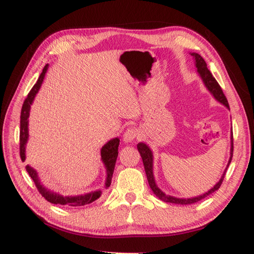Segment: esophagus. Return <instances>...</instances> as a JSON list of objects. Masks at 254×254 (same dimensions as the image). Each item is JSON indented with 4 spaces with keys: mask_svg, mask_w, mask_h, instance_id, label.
Wrapping results in <instances>:
<instances>
[{
    "mask_svg": "<svg viewBox=\"0 0 254 254\" xmlns=\"http://www.w3.org/2000/svg\"><path fill=\"white\" fill-rule=\"evenodd\" d=\"M138 136H139V134H138V131L136 130V128L130 127V128H127L126 132H124L123 141L126 143H132L133 141H135L136 138H138Z\"/></svg>",
    "mask_w": 254,
    "mask_h": 254,
    "instance_id": "esophagus-1",
    "label": "esophagus"
}]
</instances>
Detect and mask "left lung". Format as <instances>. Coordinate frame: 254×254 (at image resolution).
I'll return each mask as SVG.
<instances>
[{"label":"left lung","mask_w":254,"mask_h":254,"mask_svg":"<svg viewBox=\"0 0 254 254\" xmlns=\"http://www.w3.org/2000/svg\"><path fill=\"white\" fill-rule=\"evenodd\" d=\"M190 55L193 57L194 59V64H195V67H196V71L199 75V77L202 78L203 83L205 85V87L208 89V91L210 94L213 95V97L215 99H216L220 104L224 105L226 108H228L229 109V105H228V101L227 98H226V96L223 93V89L220 88L219 84L217 83V80L215 79V77L212 75V73L209 72V69L207 68V64L206 62L204 61V59L198 55V53H190ZM230 157L228 160V164L227 167H226V169L224 171V174L220 177L219 181L215 185L212 189H210L209 191L203 193L202 195H198V196H194L191 198H180V197H175V196H171L168 195V194L164 193L163 191L160 190V189L156 185V181H155V178H154V174H153V163H154V157H153V152L150 150V148L148 147V145H146L145 143H138L137 144V149L139 154H141V157L143 159V164H144V168H145V172H146V177H147V180H148V185L152 189L154 194L158 198H160L161 201L167 202V203H174V204H180V205H189V204H193V203H196L198 201H201V199L205 198L209 194L214 193L215 191H217L220 185H222V182L225 178V174L226 171H227V168L229 167V164L231 163V159H233V152H234V139H233V132H231V136H230Z\"/></svg>","instance_id":"obj_1"}]
</instances>
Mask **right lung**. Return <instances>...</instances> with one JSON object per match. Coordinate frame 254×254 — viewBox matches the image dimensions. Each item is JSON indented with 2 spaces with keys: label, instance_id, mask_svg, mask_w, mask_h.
Returning a JSON list of instances; mask_svg holds the SVG:
<instances>
[{
  "label": "right lung",
  "instance_id": "right-lung-1",
  "mask_svg": "<svg viewBox=\"0 0 254 254\" xmlns=\"http://www.w3.org/2000/svg\"><path fill=\"white\" fill-rule=\"evenodd\" d=\"M48 69V64L42 69L39 78H38L37 83L34 85V87L31 88L29 91L28 96L24 101L23 108H21V113H20V133H19V153H20V158L23 161L26 159V144L28 142V118H29V112H30V106L34 101L35 97L38 91H39L41 84L44 82L45 75ZM119 144H120V139L118 137L110 139L109 142L106 143L104 146H102L100 153H101V160L102 164L105 165L107 177H106V182H105V188H109L111 185V179L113 171H115V166L116 161L118 158V147ZM26 170L28 172L30 178L34 180L35 185L38 189V191L44 196L48 202L52 204H60V205H67V206H84L86 204L93 203L96 201L97 198H99L101 195V191H91L86 194H80V195H74V196H63L61 194L57 192H53L49 189L46 188L42 185L39 177H38V172L30 167L29 165L26 166Z\"/></svg>",
  "mask_w": 254,
  "mask_h": 254
}]
</instances>
